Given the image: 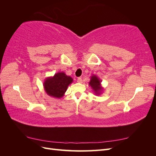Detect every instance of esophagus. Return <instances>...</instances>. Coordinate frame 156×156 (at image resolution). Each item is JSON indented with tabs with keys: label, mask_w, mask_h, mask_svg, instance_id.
<instances>
[{
	"label": "esophagus",
	"mask_w": 156,
	"mask_h": 156,
	"mask_svg": "<svg viewBox=\"0 0 156 156\" xmlns=\"http://www.w3.org/2000/svg\"><path fill=\"white\" fill-rule=\"evenodd\" d=\"M77 82H78L79 83H83V79H82L81 78L79 77V78L77 79Z\"/></svg>",
	"instance_id": "34e87169"
}]
</instances>
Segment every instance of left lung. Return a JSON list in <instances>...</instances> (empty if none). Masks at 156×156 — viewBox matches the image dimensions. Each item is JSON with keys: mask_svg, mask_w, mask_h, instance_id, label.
<instances>
[{"mask_svg": "<svg viewBox=\"0 0 156 156\" xmlns=\"http://www.w3.org/2000/svg\"><path fill=\"white\" fill-rule=\"evenodd\" d=\"M89 85L90 86L91 88L96 96H99L102 93L103 90V87H102L101 84V80L97 77L96 75H93L90 77V80L89 82Z\"/></svg>", "mask_w": 156, "mask_h": 156, "instance_id": "left-lung-1", "label": "left lung"}]
</instances>
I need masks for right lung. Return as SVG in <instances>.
Instances as JSON below:
<instances>
[{"label": "right lung", "instance_id": "add662e5", "mask_svg": "<svg viewBox=\"0 0 156 156\" xmlns=\"http://www.w3.org/2000/svg\"><path fill=\"white\" fill-rule=\"evenodd\" d=\"M73 79L64 72H58L53 77H47L44 82V90L48 96L55 98H61L64 96L68 86Z\"/></svg>", "mask_w": 156, "mask_h": 156}]
</instances>
